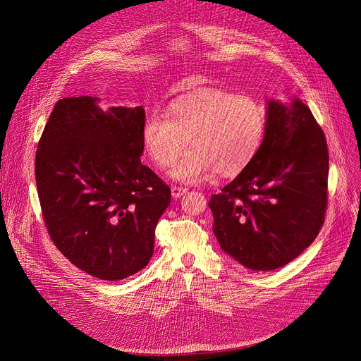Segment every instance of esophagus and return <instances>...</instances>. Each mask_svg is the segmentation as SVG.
Masks as SVG:
<instances>
[{"label":"esophagus","mask_w":361,"mask_h":361,"mask_svg":"<svg viewBox=\"0 0 361 361\" xmlns=\"http://www.w3.org/2000/svg\"><path fill=\"white\" fill-rule=\"evenodd\" d=\"M187 192H188V188L181 187V185H173V187H171V195H173V197H176V199L184 196Z\"/></svg>","instance_id":"esophagus-1"}]
</instances>
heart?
Instances as JSON below:
<instances>
[{"mask_svg": "<svg viewBox=\"0 0 361 361\" xmlns=\"http://www.w3.org/2000/svg\"><path fill=\"white\" fill-rule=\"evenodd\" d=\"M267 131V111L247 94L206 87L180 97L166 117L152 112L142 124V146L159 168L173 164L185 145L187 154L171 177L199 183L215 173L235 177L256 158Z\"/></svg>", "mask_w": 361, "mask_h": 361, "instance_id": "heart-1", "label": "heart"}]
</instances>
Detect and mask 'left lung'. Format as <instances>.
<instances>
[{"label": "left lung", "instance_id": "obj_1", "mask_svg": "<svg viewBox=\"0 0 361 361\" xmlns=\"http://www.w3.org/2000/svg\"><path fill=\"white\" fill-rule=\"evenodd\" d=\"M267 114L256 158L209 200L221 249L253 271L278 269L305 252L328 206V145L310 108L269 101Z\"/></svg>", "mask_w": 361, "mask_h": 361}]
</instances>
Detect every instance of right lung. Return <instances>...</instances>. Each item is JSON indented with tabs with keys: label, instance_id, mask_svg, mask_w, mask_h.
Listing matches in <instances>:
<instances>
[{
	"label": "right lung",
	"instance_id": "right-lung-1",
	"mask_svg": "<svg viewBox=\"0 0 361 361\" xmlns=\"http://www.w3.org/2000/svg\"><path fill=\"white\" fill-rule=\"evenodd\" d=\"M98 101L55 104L37 143L35 177L55 247L86 274L120 281L154 255L171 188L140 161L145 109H102Z\"/></svg>",
	"mask_w": 361,
	"mask_h": 361
}]
</instances>
